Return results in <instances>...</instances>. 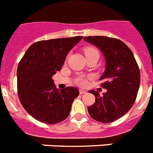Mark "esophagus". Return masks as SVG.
<instances>
[{
    "instance_id": "1",
    "label": "esophagus",
    "mask_w": 153,
    "mask_h": 153,
    "mask_svg": "<svg viewBox=\"0 0 153 153\" xmlns=\"http://www.w3.org/2000/svg\"><path fill=\"white\" fill-rule=\"evenodd\" d=\"M87 92V91H85V90H83V89H79V94H85V93Z\"/></svg>"
}]
</instances>
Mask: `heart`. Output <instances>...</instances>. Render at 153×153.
Instances as JSON below:
<instances>
[{"mask_svg":"<svg viewBox=\"0 0 153 153\" xmlns=\"http://www.w3.org/2000/svg\"><path fill=\"white\" fill-rule=\"evenodd\" d=\"M84 52H85V56H89V55H92V54H96V55H98V56H99V54H98L97 50L96 49H94V48H91V47L85 48V50H84ZM77 82L79 85H84L86 84V80L84 79L83 78H79V79H78Z\"/></svg>","mask_w":153,"mask_h":153,"instance_id":"obj_1","label":"heart"}]
</instances>
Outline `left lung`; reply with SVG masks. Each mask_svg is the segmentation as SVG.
I'll return each instance as SVG.
<instances>
[{
	"label": "left lung",
	"instance_id": "8db88e82",
	"mask_svg": "<svg viewBox=\"0 0 153 153\" xmlns=\"http://www.w3.org/2000/svg\"><path fill=\"white\" fill-rule=\"evenodd\" d=\"M84 40L97 47L105 59V71L100 80L107 91L90 90L95 97L88 107L90 116L102 123H113L124 116L136 100L140 82V70L131 50L126 43L105 36H88Z\"/></svg>",
	"mask_w": 153,
	"mask_h": 153
}]
</instances>
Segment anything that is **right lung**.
<instances>
[{"mask_svg": "<svg viewBox=\"0 0 153 153\" xmlns=\"http://www.w3.org/2000/svg\"><path fill=\"white\" fill-rule=\"evenodd\" d=\"M82 39L78 36L36 42L20 61L17 69L20 102L38 121L56 124L69 115L79 90L73 86L59 90L52 77L61 70L70 50Z\"/></svg>", "mask_w": 153, "mask_h": 153, "instance_id": "obj_1", "label": "right lung"}]
</instances>
